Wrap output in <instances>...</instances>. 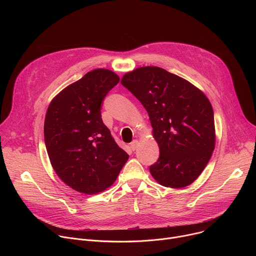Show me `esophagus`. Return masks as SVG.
<instances>
[{
    "label": "esophagus",
    "mask_w": 256,
    "mask_h": 256,
    "mask_svg": "<svg viewBox=\"0 0 256 256\" xmlns=\"http://www.w3.org/2000/svg\"><path fill=\"white\" fill-rule=\"evenodd\" d=\"M138 140H134L130 142V149H132V151H134V150L136 149V147H138Z\"/></svg>",
    "instance_id": "esophagus-1"
}]
</instances>
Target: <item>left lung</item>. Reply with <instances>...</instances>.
Returning <instances> with one entry per match:
<instances>
[{
  "label": "left lung",
  "mask_w": 256,
  "mask_h": 256,
  "mask_svg": "<svg viewBox=\"0 0 256 256\" xmlns=\"http://www.w3.org/2000/svg\"><path fill=\"white\" fill-rule=\"evenodd\" d=\"M122 84L147 110L160 156L150 166L154 179L166 188L188 186L200 175L214 149L212 107L192 83L159 66H142Z\"/></svg>",
  "instance_id": "obj_1"
}]
</instances>
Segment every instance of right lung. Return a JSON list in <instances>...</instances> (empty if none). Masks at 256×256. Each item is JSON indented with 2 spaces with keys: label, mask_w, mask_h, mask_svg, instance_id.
Here are the masks:
<instances>
[{
  "label": "right lung",
  "mask_w": 256,
  "mask_h": 256,
  "mask_svg": "<svg viewBox=\"0 0 256 256\" xmlns=\"http://www.w3.org/2000/svg\"><path fill=\"white\" fill-rule=\"evenodd\" d=\"M120 82L96 68L62 90L44 120L46 151L58 176L79 192L95 194L114 184L128 159L101 118V104Z\"/></svg>",
  "instance_id": "obj_1"
}]
</instances>
